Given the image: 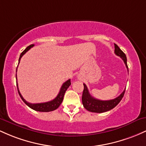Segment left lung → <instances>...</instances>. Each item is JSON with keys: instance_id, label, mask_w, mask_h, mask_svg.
<instances>
[{"instance_id": "left-lung-1", "label": "left lung", "mask_w": 146, "mask_h": 146, "mask_svg": "<svg viewBox=\"0 0 146 146\" xmlns=\"http://www.w3.org/2000/svg\"><path fill=\"white\" fill-rule=\"evenodd\" d=\"M114 48H115V50H114L115 54L119 56L122 58L126 68L128 70V67H127V58H126L125 54L116 44H114ZM83 86H84V89H83V94H82V103H83V107L90 112L96 113L107 112V111L110 110L114 108V107H116L119 104V103L121 101L122 98L123 97V95L125 94V89L124 90L121 94L115 99L108 100V101H102V100L96 99L92 97L89 93L86 85L83 83Z\"/></svg>"}]
</instances>
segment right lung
Segmentation results:
<instances>
[{"label": "right lung", "instance_id": "1", "mask_svg": "<svg viewBox=\"0 0 146 146\" xmlns=\"http://www.w3.org/2000/svg\"><path fill=\"white\" fill-rule=\"evenodd\" d=\"M34 46V45H30L29 46H28L25 50H24L22 53L21 54L20 57H19V63H20V60L21 57L23 56L29 50H30V48H32V47ZM16 72H17V68H16ZM16 78L17 79V77H16ZM71 85V81H70V79H68V81H65L63 85H62L61 88H60V90L59 91V93H58V95L56 96V97L54 99L52 100V101H48V102H45V103H40V104H30V103L27 102L25 100L23 99V97L21 95V92L19 90V87H18V83L16 81V86H17V89H18V92H19V94L20 95L21 99L23 101V102L27 105V106H29L30 108H32V110H34L36 111H38V112H51V111L55 110L56 109L58 108V107L60 106V105L61 104L62 101L63 100V96H64L65 92H66L67 89L69 88V86Z\"/></svg>", "mask_w": 146, "mask_h": 146}]
</instances>
